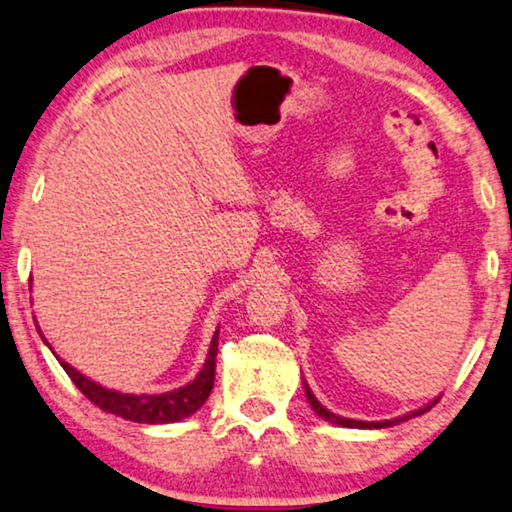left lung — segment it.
<instances>
[{
	"instance_id": "8db88e82",
	"label": "left lung",
	"mask_w": 512,
	"mask_h": 512,
	"mask_svg": "<svg viewBox=\"0 0 512 512\" xmlns=\"http://www.w3.org/2000/svg\"><path fill=\"white\" fill-rule=\"evenodd\" d=\"M305 397H308L310 407L315 409V414H317V416H322L324 421L334 423V426H343V428H390V426H395V423L407 421V418H411V416H421V414H426V411H428L430 407H433V404H437V400H435L433 404H428V407L418 409V411H414V414H409V416H404V418H395V421H374V423H369V421H353V418H343V416L331 414L329 409H324L322 404L317 402V397L313 395V390H310L308 386H305Z\"/></svg>"
}]
</instances>
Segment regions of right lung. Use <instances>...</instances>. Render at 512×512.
<instances>
[{
  "label": "right lung",
  "mask_w": 512,
  "mask_h": 512,
  "mask_svg": "<svg viewBox=\"0 0 512 512\" xmlns=\"http://www.w3.org/2000/svg\"><path fill=\"white\" fill-rule=\"evenodd\" d=\"M216 353H218V331L214 334V341H211L207 362H204V367L199 371L195 381L174 390V393H164V395L117 393V390L98 386V383L91 381V378L79 374V371L72 369L68 362L61 360V367L65 369V374L72 378V383H75V386L86 395V400L94 402L98 409L108 411V414L122 416L126 421H134V423H171L195 414V411L207 402L216 378Z\"/></svg>",
  "instance_id": "obj_1"
}]
</instances>
